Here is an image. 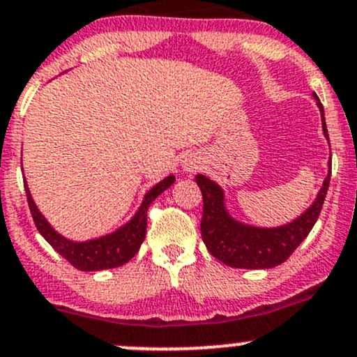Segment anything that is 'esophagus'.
Instances as JSON below:
<instances>
[{"label": "esophagus", "instance_id": "esophagus-1", "mask_svg": "<svg viewBox=\"0 0 357 357\" xmlns=\"http://www.w3.org/2000/svg\"><path fill=\"white\" fill-rule=\"evenodd\" d=\"M183 167H185V171H190V172H193V171H197L198 167H200V162H198L197 159H186L185 160V164H183Z\"/></svg>", "mask_w": 357, "mask_h": 357}]
</instances>
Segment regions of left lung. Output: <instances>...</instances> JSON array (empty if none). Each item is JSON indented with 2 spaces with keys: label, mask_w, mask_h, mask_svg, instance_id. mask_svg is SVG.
<instances>
[{
  "label": "left lung",
  "mask_w": 357,
  "mask_h": 357,
  "mask_svg": "<svg viewBox=\"0 0 357 357\" xmlns=\"http://www.w3.org/2000/svg\"><path fill=\"white\" fill-rule=\"evenodd\" d=\"M317 97V93H314ZM318 99V97H317ZM324 121V133L328 140V130L325 125L324 106L318 100ZM330 172L325 178L324 186L317 200L301 217L287 226L261 229L250 227L236 222L229 217L224 208V193L213 181L198 174L197 185L200 186L204 197V213H202V238L205 246L217 260L234 268H272L284 264L294 250L301 245L318 220L325 197H327L330 174H332V159L328 162Z\"/></svg>",
  "instance_id": "left-lung-1"
}]
</instances>
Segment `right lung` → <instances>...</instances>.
Returning <instances> with one entry per match:
<instances>
[{
	"label": "right lung",
	"mask_w": 357,
	"mask_h": 357,
	"mask_svg": "<svg viewBox=\"0 0 357 357\" xmlns=\"http://www.w3.org/2000/svg\"><path fill=\"white\" fill-rule=\"evenodd\" d=\"M174 183V176H167L166 179L159 183V185L153 186L152 190L145 195L144 204L138 208L137 215L130 220L126 226L118 229L116 232H112L109 236H104V238L92 239V241L85 243H73L68 241L66 238H63L61 234L52 229L47 220L44 219L43 213L39 212L33 204L32 197H30L27 185H25V193H27V202L30 213H32L33 224H36L37 231L43 234V238L46 239L50 245L65 258L68 264L73 265L75 268L84 270V272H96V270H106V268H114L121 267L126 261H130L131 258L137 255V251L140 250V245L145 239V232H147V212L150 204L162 193L164 190H167L169 186Z\"/></svg>",
	"instance_id": "add662e5"
}]
</instances>
